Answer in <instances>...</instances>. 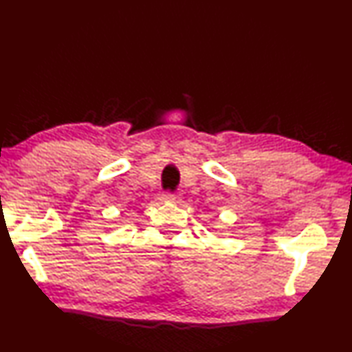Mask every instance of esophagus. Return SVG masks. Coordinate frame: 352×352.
I'll return each instance as SVG.
<instances>
[{"label":"esophagus","mask_w":352,"mask_h":352,"mask_svg":"<svg viewBox=\"0 0 352 352\" xmlns=\"http://www.w3.org/2000/svg\"><path fill=\"white\" fill-rule=\"evenodd\" d=\"M162 199L167 200V201L179 203V201L182 200V195H181V192H170V191H167V192L162 194Z\"/></svg>","instance_id":"obj_1"}]
</instances>
